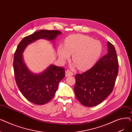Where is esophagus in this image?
<instances>
[{"label":"esophagus","instance_id":"obj_1","mask_svg":"<svg viewBox=\"0 0 132 132\" xmlns=\"http://www.w3.org/2000/svg\"><path fill=\"white\" fill-rule=\"evenodd\" d=\"M73 73L70 70H66L65 72V76L66 77H70V76H72V75H73Z\"/></svg>","mask_w":132,"mask_h":132}]
</instances>
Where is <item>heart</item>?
<instances>
[{
    "label": "heart",
    "mask_w": 132,
    "mask_h": 132,
    "mask_svg": "<svg viewBox=\"0 0 132 132\" xmlns=\"http://www.w3.org/2000/svg\"><path fill=\"white\" fill-rule=\"evenodd\" d=\"M102 46L100 42L83 35H73L65 41V46L60 45L57 50L58 57L62 61L72 60L78 68L85 71L92 67L100 57Z\"/></svg>",
    "instance_id": "heart-1"
}]
</instances>
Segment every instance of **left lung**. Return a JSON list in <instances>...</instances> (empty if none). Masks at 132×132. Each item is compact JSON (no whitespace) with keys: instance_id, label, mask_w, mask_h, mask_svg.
Returning <instances> with one entry per match:
<instances>
[{"instance_id":"obj_1","label":"left lung","mask_w":132,"mask_h":132,"mask_svg":"<svg viewBox=\"0 0 132 132\" xmlns=\"http://www.w3.org/2000/svg\"><path fill=\"white\" fill-rule=\"evenodd\" d=\"M107 46L108 53L92 68L75 75V96L84 106L100 104L113 90L118 73V61L114 46L108 42Z\"/></svg>"}]
</instances>
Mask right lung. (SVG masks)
Returning <instances> with one entry per match:
<instances>
[{"instance_id":"1","label":"right lung","mask_w":132,"mask_h":132,"mask_svg":"<svg viewBox=\"0 0 132 132\" xmlns=\"http://www.w3.org/2000/svg\"><path fill=\"white\" fill-rule=\"evenodd\" d=\"M62 32L58 30H40L24 37L14 55L13 68L16 85L23 96L31 103L43 105L49 102L57 90L59 82L65 78V68L50 65L39 73L32 72L23 60L27 46L40 39L54 42Z\"/></svg>"}]
</instances>
